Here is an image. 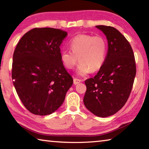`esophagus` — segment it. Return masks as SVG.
<instances>
[{
	"instance_id": "obj_1",
	"label": "esophagus",
	"mask_w": 149,
	"mask_h": 149,
	"mask_svg": "<svg viewBox=\"0 0 149 149\" xmlns=\"http://www.w3.org/2000/svg\"><path fill=\"white\" fill-rule=\"evenodd\" d=\"M81 81V79H77V78H74V84L75 85L79 84V83H80Z\"/></svg>"
}]
</instances>
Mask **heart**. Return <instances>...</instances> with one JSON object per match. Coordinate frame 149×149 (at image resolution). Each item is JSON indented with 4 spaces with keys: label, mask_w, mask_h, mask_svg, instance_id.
<instances>
[{
    "label": "heart",
    "mask_w": 149,
    "mask_h": 149,
    "mask_svg": "<svg viewBox=\"0 0 149 149\" xmlns=\"http://www.w3.org/2000/svg\"><path fill=\"white\" fill-rule=\"evenodd\" d=\"M70 47L72 51L64 50L60 54L63 64L67 69L72 70L79 59L77 73L84 76L101 68L107 56L108 44L100 35L81 34L70 41Z\"/></svg>",
    "instance_id": "heart-1"
}]
</instances>
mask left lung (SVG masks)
<instances>
[{"label": "left lung", "instance_id": "8db88e82", "mask_svg": "<svg viewBox=\"0 0 149 149\" xmlns=\"http://www.w3.org/2000/svg\"><path fill=\"white\" fill-rule=\"evenodd\" d=\"M108 40V52L101 68L94 77L85 80L84 102L99 117H108L119 111L127 102L136 75V64L129 41L116 28L97 26Z\"/></svg>", "mask_w": 149, "mask_h": 149}]
</instances>
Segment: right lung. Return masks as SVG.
Masks as SVG:
<instances>
[{
  "label": "right lung",
  "mask_w": 149,
  "mask_h": 149,
  "mask_svg": "<svg viewBox=\"0 0 149 149\" xmlns=\"http://www.w3.org/2000/svg\"><path fill=\"white\" fill-rule=\"evenodd\" d=\"M67 35L60 29L35 27L23 35L14 50L13 84L32 114L45 116L55 112L73 84L60 57V46Z\"/></svg>",
  "instance_id": "add662e5"
}]
</instances>
